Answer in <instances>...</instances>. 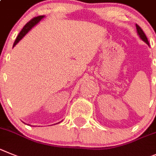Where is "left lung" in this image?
I'll use <instances>...</instances> for the list:
<instances>
[{
    "label": "left lung",
    "instance_id": "1",
    "mask_svg": "<svg viewBox=\"0 0 156 156\" xmlns=\"http://www.w3.org/2000/svg\"><path fill=\"white\" fill-rule=\"evenodd\" d=\"M136 29H137V34H138V36H139V37L141 38V40H143V41L144 42V43H146L149 46V43H148V39H147L146 36H145V34H144V33L143 32V30L141 29V28L138 25H137L136 24Z\"/></svg>",
    "mask_w": 156,
    "mask_h": 156
}]
</instances>
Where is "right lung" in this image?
I'll return each mask as SVG.
<instances>
[{
    "instance_id": "1",
    "label": "right lung",
    "mask_w": 156,
    "mask_h": 156,
    "mask_svg": "<svg viewBox=\"0 0 156 156\" xmlns=\"http://www.w3.org/2000/svg\"><path fill=\"white\" fill-rule=\"evenodd\" d=\"M44 17H45L44 15H40V16L35 17V18H33L32 20L29 21V22L26 24V26H24L23 29H22V31H21L20 33H19V34L18 35V36H17V38H16V40H15V43H14L13 47H15V45L19 43L21 40H22L24 36H26V35L29 33V31L32 29V28H33V26H35L36 24L39 23V22H40V21L43 19V18H44ZM59 123H60V122H59Z\"/></svg>"
}]
</instances>
